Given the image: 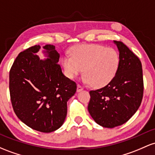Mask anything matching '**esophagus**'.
<instances>
[{"mask_svg":"<svg viewBox=\"0 0 155 155\" xmlns=\"http://www.w3.org/2000/svg\"><path fill=\"white\" fill-rule=\"evenodd\" d=\"M83 90V87L80 84H77V92H80Z\"/></svg>","mask_w":155,"mask_h":155,"instance_id":"34e87169","label":"esophagus"}]
</instances>
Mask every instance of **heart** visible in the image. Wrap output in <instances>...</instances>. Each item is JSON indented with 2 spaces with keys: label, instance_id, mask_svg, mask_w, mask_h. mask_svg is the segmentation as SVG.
<instances>
[{
  "label": "heart",
  "instance_id": "b5f03b06",
  "mask_svg": "<svg viewBox=\"0 0 155 155\" xmlns=\"http://www.w3.org/2000/svg\"><path fill=\"white\" fill-rule=\"evenodd\" d=\"M71 57L62 59L64 74L69 79H74L84 72V79L94 87H101L109 84L118 71V54L115 49L97 44L79 45L73 48Z\"/></svg>",
  "mask_w": 155,
  "mask_h": 155
}]
</instances>
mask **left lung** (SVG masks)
<instances>
[{
  "mask_svg": "<svg viewBox=\"0 0 155 155\" xmlns=\"http://www.w3.org/2000/svg\"><path fill=\"white\" fill-rule=\"evenodd\" d=\"M119 51V66L106 86L90 91L88 111L98 124L106 128L128 121L140 107L143 96L142 64L121 41H114Z\"/></svg>",
  "mask_w": 155,
  "mask_h": 155,
  "instance_id": "1",
  "label": "left lung"
}]
</instances>
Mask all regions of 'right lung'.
I'll return each instance as SVG.
<instances>
[{"label": "right lung", "instance_id": "add662e5", "mask_svg": "<svg viewBox=\"0 0 155 155\" xmlns=\"http://www.w3.org/2000/svg\"><path fill=\"white\" fill-rule=\"evenodd\" d=\"M40 45L20 52L9 71V93L15 114L33 130L51 132L63 124L67 101L75 94L76 84L62 74L59 54L53 45L43 47L48 57L35 53Z\"/></svg>", "mask_w": 155, "mask_h": 155}]
</instances>
